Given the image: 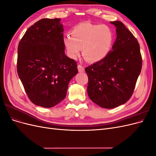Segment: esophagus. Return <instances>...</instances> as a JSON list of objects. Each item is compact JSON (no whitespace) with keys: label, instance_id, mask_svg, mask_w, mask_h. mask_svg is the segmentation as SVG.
I'll list each match as a JSON object with an SVG mask.
<instances>
[{"label":"esophagus","instance_id":"34e87169","mask_svg":"<svg viewBox=\"0 0 156 156\" xmlns=\"http://www.w3.org/2000/svg\"><path fill=\"white\" fill-rule=\"evenodd\" d=\"M77 68H78V70H79V72H84V68L81 65L79 64L77 66Z\"/></svg>","mask_w":156,"mask_h":156}]
</instances>
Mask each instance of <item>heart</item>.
I'll list each match as a JSON object with an SVG mask.
<instances>
[{"mask_svg":"<svg viewBox=\"0 0 156 156\" xmlns=\"http://www.w3.org/2000/svg\"><path fill=\"white\" fill-rule=\"evenodd\" d=\"M64 41L71 58H76L82 49L88 61L98 62L109 54L114 34L107 25L82 23L75 26L71 31V36H66Z\"/></svg>","mask_w":156,"mask_h":156,"instance_id":"1","label":"heart"}]
</instances>
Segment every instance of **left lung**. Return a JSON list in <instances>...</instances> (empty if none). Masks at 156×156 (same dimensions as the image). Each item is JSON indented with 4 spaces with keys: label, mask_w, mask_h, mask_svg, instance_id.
Listing matches in <instances>:
<instances>
[{
    "label": "left lung",
    "mask_w": 156,
    "mask_h": 156,
    "mask_svg": "<svg viewBox=\"0 0 156 156\" xmlns=\"http://www.w3.org/2000/svg\"><path fill=\"white\" fill-rule=\"evenodd\" d=\"M116 29V39L105 58L88 66L87 92L96 104L112 108L124 104L133 93L142 68L139 44L120 21L111 22Z\"/></svg>",
    "instance_id": "1"
}]
</instances>
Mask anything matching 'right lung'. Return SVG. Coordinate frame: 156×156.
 Masks as SVG:
<instances>
[{
	"instance_id": "1",
	"label": "right lung",
	"mask_w": 156,
	"mask_h": 156,
	"mask_svg": "<svg viewBox=\"0 0 156 156\" xmlns=\"http://www.w3.org/2000/svg\"><path fill=\"white\" fill-rule=\"evenodd\" d=\"M60 19H42L27 29L19 43L17 71L30 100L50 108L66 96L78 72L77 62L65 55Z\"/></svg>"
}]
</instances>
